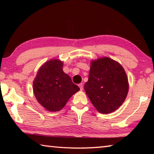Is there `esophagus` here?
<instances>
[{"label":"esophagus","instance_id":"esophagus-1","mask_svg":"<svg viewBox=\"0 0 154 154\" xmlns=\"http://www.w3.org/2000/svg\"><path fill=\"white\" fill-rule=\"evenodd\" d=\"M78 85H79V87L80 88V90H83V84H82V83H79V84Z\"/></svg>","mask_w":154,"mask_h":154}]
</instances>
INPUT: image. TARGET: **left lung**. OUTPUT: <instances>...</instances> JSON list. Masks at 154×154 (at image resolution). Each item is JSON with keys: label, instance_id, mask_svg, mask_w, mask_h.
Masks as SVG:
<instances>
[{"label": "left lung", "instance_id": "8db88e82", "mask_svg": "<svg viewBox=\"0 0 154 154\" xmlns=\"http://www.w3.org/2000/svg\"><path fill=\"white\" fill-rule=\"evenodd\" d=\"M128 81L124 68L108 57L91 62L84 90L98 112L108 114L117 110L128 92Z\"/></svg>", "mask_w": 154, "mask_h": 154}]
</instances>
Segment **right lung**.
Wrapping results in <instances>:
<instances>
[{
  "mask_svg": "<svg viewBox=\"0 0 154 154\" xmlns=\"http://www.w3.org/2000/svg\"><path fill=\"white\" fill-rule=\"evenodd\" d=\"M63 62L51 59L43 64L33 81V92L36 100L46 110L58 111L69 98L79 90L62 70Z\"/></svg>",
  "mask_w": 154,
  "mask_h": 154,
  "instance_id": "1",
  "label": "right lung"
}]
</instances>
